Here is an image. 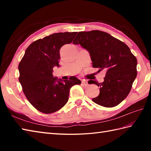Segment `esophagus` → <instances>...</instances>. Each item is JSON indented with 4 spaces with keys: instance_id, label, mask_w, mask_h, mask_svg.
Segmentation results:
<instances>
[{
    "instance_id": "34e87169",
    "label": "esophagus",
    "mask_w": 151,
    "mask_h": 151,
    "mask_svg": "<svg viewBox=\"0 0 151 151\" xmlns=\"http://www.w3.org/2000/svg\"><path fill=\"white\" fill-rule=\"evenodd\" d=\"M89 85V84H88V82L86 81H82V86H88Z\"/></svg>"
}]
</instances>
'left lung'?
<instances>
[{
    "mask_svg": "<svg viewBox=\"0 0 151 151\" xmlns=\"http://www.w3.org/2000/svg\"><path fill=\"white\" fill-rule=\"evenodd\" d=\"M73 43L88 51L92 67L98 68V72L106 71L103 82L92 81L91 84L100 87V93L92 101L108 108L120 104L129 95L137 76V59L129 47L100 30L79 32Z\"/></svg>",
    "mask_w": 151,
    "mask_h": 151,
    "instance_id": "obj_1",
    "label": "left lung"
}]
</instances>
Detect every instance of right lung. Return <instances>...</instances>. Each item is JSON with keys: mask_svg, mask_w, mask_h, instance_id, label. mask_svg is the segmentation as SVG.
Wrapping results in <instances>:
<instances>
[{"mask_svg": "<svg viewBox=\"0 0 151 151\" xmlns=\"http://www.w3.org/2000/svg\"><path fill=\"white\" fill-rule=\"evenodd\" d=\"M77 32H59L31 43L19 64L22 91L30 104L44 114H51L64 106L70 88L81 84L75 76L63 81L54 77L53 67H60V50L72 42Z\"/></svg>", "mask_w": 151, "mask_h": 151, "instance_id": "add662e5", "label": "right lung"}]
</instances>
